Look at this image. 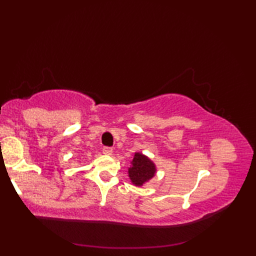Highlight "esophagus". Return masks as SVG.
Listing matches in <instances>:
<instances>
[{
  "mask_svg": "<svg viewBox=\"0 0 256 256\" xmlns=\"http://www.w3.org/2000/svg\"><path fill=\"white\" fill-rule=\"evenodd\" d=\"M112 152H113V150L111 148H108V146H104V148H102V153L106 155H111Z\"/></svg>",
  "mask_w": 256,
  "mask_h": 256,
  "instance_id": "1",
  "label": "esophagus"
}]
</instances>
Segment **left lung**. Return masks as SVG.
<instances>
[{
    "label": "left lung",
    "mask_w": 256,
    "mask_h": 256,
    "mask_svg": "<svg viewBox=\"0 0 256 256\" xmlns=\"http://www.w3.org/2000/svg\"><path fill=\"white\" fill-rule=\"evenodd\" d=\"M155 165L143 154L136 153L134 155L132 167L128 170V176L136 186H142L144 182L155 175Z\"/></svg>",
    "instance_id": "1"
}]
</instances>
